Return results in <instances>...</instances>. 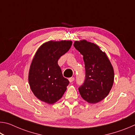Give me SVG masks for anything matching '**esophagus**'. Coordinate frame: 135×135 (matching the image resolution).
Masks as SVG:
<instances>
[{
    "instance_id": "esophagus-1",
    "label": "esophagus",
    "mask_w": 135,
    "mask_h": 135,
    "mask_svg": "<svg viewBox=\"0 0 135 135\" xmlns=\"http://www.w3.org/2000/svg\"><path fill=\"white\" fill-rule=\"evenodd\" d=\"M68 80H69V81L70 83H72V82L74 80V77H70Z\"/></svg>"
}]
</instances>
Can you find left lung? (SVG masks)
<instances>
[{"label":"left lung","instance_id":"1","mask_svg":"<svg viewBox=\"0 0 135 135\" xmlns=\"http://www.w3.org/2000/svg\"><path fill=\"white\" fill-rule=\"evenodd\" d=\"M74 46L83 56L86 70L85 80L79 88V92L89 103H97L108 95L113 85V66L106 54L93 43L76 41Z\"/></svg>","mask_w":135,"mask_h":135}]
</instances>
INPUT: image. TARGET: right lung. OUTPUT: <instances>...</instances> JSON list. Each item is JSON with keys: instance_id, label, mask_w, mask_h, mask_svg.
Listing matches in <instances>:
<instances>
[{"instance_id": "1", "label": "right lung", "mask_w": 135, "mask_h": 135, "mask_svg": "<svg viewBox=\"0 0 135 135\" xmlns=\"http://www.w3.org/2000/svg\"><path fill=\"white\" fill-rule=\"evenodd\" d=\"M71 45L70 40L49 41L36 52L30 68L28 81L34 95L42 101L53 104L67 90L69 81L63 77L58 61Z\"/></svg>"}]
</instances>
